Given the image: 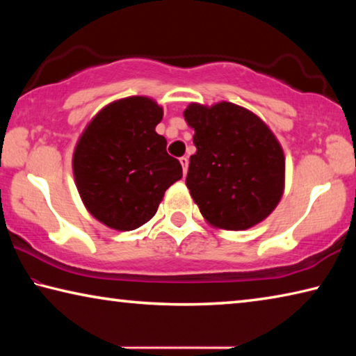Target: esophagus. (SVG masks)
<instances>
[{
    "label": "esophagus",
    "mask_w": 356,
    "mask_h": 356,
    "mask_svg": "<svg viewBox=\"0 0 356 356\" xmlns=\"http://www.w3.org/2000/svg\"><path fill=\"white\" fill-rule=\"evenodd\" d=\"M180 165H182L184 176H185L186 171H188V156H182V159H180Z\"/></svg>",
    "instance_id": "1"
}]
</instances>
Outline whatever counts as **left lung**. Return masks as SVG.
<instances>
[{"mask_svg": "<svg viewBox=\"0 0 356 356\" xmlns=\"http://www.w3.org/2000/svg\"><path fill=\"white\" fill-rule=\"evenodd\" d=\"M195 130L185 184L210 226L245 231L278 206L286 185V156L264 120L231 102L185 108Z\"/></svg>", "mask_w": 356, "mask_h": 356, "instance_id": "1", "label": "left lung"}]
</instances>
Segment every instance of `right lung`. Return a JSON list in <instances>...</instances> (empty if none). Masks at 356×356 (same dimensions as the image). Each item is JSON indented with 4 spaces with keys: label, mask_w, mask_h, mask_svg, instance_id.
Returning a JSON list of instances; mask_svg holds the SVG:
<instances>
[{
    "label": "right lung",
    "mask_w": 356,
    "mask_h": 356,
    "mask_svg": "<svg viewBox=\"0 0 356 356\" xmlns=\"http://www.w3.org/2000/svg\"><path fill=\"white\" fill-rule=\"evenodd\" d=\"M163 106L146 95L114 100L89 120L72 156L75 185L95 220L134 231L156 213L165 191L182 179L155 127Z\"/></svg>",
    "instance_id": "1"
}]
</instances>
